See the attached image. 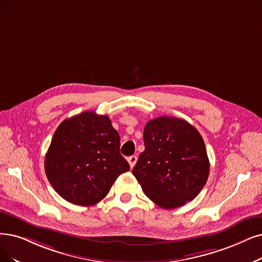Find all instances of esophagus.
I'll return each instance as SVG.
<instances>
[{"instance_id": "obj_1", "label": "esophagus", "mask_w": 262, "mask_h": 262, "mask_svg": "<svg viewBox=\"0 0 262 262\" xmlns=\"http://www.w3.org/2000/svg\"><path fill=\"white\" fill-rule=\"evenodd\" d=\"M137 160H138V157H137V156H130L129 158H128V162H129V164H130L131 169L135 165V163H137Z\"/></svg>"}]
</instances>
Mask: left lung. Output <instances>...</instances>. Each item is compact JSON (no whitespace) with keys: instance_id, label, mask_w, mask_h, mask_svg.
<instances>
[{"instance_id":"8db88e82","label":"left lung","mask_w":262,"mask_h":262,"mask_svg":"<svg viewBox=\"0 0 262 262\" xmlns=\"http://www.w3.org/2000/svg\"><path fill=\"white\" fill-rule=\"evenodd\" d=\"M144 145L132 170L144 193L169 210L193 200L210 173L199 131L186 120L161 116L146 123Z\"/></svg>"}]
</instances>
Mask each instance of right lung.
Segmentation results:
<instances>
[{
  "label": "right lung",
  "instance_id": "add662e5",
  "mask_svg": "<svg viewBox=\"0 0 262 262\" xmlns=\"http://www.w3.org/2000/svg\"><path fill=\"white\" fill-rule=\"evenodd\" d=\"M119 148V134L108 116L82 112L57 128L45 156L46 176L68 202L95 205L130 170Z\"/></svg>",
  "mask_w": 262,
  "mask_h": 262
}]
</instances>
